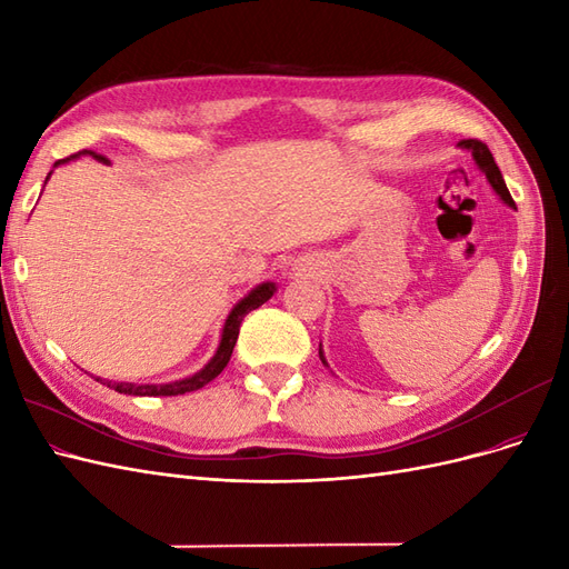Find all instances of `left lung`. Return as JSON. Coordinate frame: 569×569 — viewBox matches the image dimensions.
Listing matches in <instances>:
<instances>
[{
	"instance_id": "8db88e82",
	"label": "left lung",
	"mask_w": 569,
	"mask_h": 569,
	"mask_svg": "<svg viewBox=\"0 0 569 569\" xmlns=\"http://www.w3.org/2000/svg\"><path fill=\"white\" fill-rule=\"evenodd\" d=\"M458 147L472 153V159H475L477 168L481 170V173L487 176V180H489V184H491L493 192L498 194V199H501L503 203H508L510 209H515V201H512V197H510V192H508L506 180H503V176H501V170H498V166H496V161H493V157H491L489 147H487L485 142H479V140H462V142H458ZM318 353H320L322 366H327L325 353H322V347H320V351H318ZM327 368H330V366H327Z\"/></svg>"
}]
</instances>
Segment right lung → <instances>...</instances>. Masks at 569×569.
Wrapping results in <instances>:
<instances>
[{
  "label": "right lung",
  "mask_w": 569,
  "mask_h": 569,
  "mask_svg": "<svg viewBox=\"0 0 569 569\" xmlns=\"http://www.w3.org/2000/svg\"><path fill=\"white\" fill-rule=\"evenodd\" d=\"M80 157H92V159H97V161H101V163L109 161L107 157H101V153H97V151H92V149H82L80 153H73V157L57 161L54 168L61 166V163L73 161V159H80ZM49 176H51V173H49ZM49 176H47V180H49ZM274 291H278V287H274V282H261V284H256L244 299H239V301L232 306V311H230L228 318H226V325H222L220 341H218V349H216L213 358H211L209 363H206L199 372H194V375L182 377V380H176V382H166V385L111 382V380H101V377H94V380L101 382V385L111 387V389H116L118 393H128V396H178V393H187V391H197V389H201L203 385H209L211 380H216V377L222 372V368H226V366L230 363V356H232V349H234L237 337H239V325H242V320H244V316H247L249 311H253V308H258V306H263V303L274 295Z\"/></svg>",
  "instance_id": "add662e5"
}]
</instances>
